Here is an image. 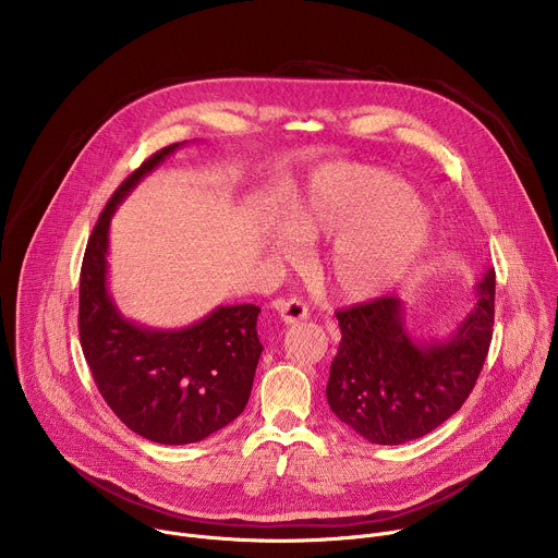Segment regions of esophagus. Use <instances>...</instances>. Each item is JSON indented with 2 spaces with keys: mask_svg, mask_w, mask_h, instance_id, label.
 Returning a JSON list of instances; mask_svg holds the SVG:
<instances>
[{
  "mask_svg": "<svg viewBox=\"0 0 558 558\" xmlns=\"http://www.w3.org/2000/svg\"><path fill=\"white\" fill-rule=\"evenodd\" d=\"M274 306H276V311L280 313V317H282L287 325L306 320V317H308V306L300 298H278L274 302Z\"/></svg>",
  "mask_w": 558,
  "mask_h": 558,
  "instance_id": "34e87169",
  "label": "esophagus"
}]
</instances>
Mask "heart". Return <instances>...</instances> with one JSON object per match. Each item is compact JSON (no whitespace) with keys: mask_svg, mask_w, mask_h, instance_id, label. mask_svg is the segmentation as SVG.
Returning a JSON list of instances; mask_svg holds the SVG:
<instances>
[{"mask_svg":"<svg viewBox=\"0 0 558 558\" xmlns=\"http://www.w3.org/2000/svg\"><path fill=\"white\" fill-rule=\"evenodd\" d=\"M298 241L336 235L323 278L347 300L381 293L404 278L433 243L430 216L415 192L379 170L333 166L317 174L284 220ZM278 250L293 245L282 238Z\"/></svg>","mask_w":558,"mask_h":558,"instance_id":"heart-1","label":"heart"}]
</instances>
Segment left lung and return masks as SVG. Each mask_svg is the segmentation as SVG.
<instances>
[{
	"label": "left lung",
	"instance_id": "1",
	"mask_svg": "<svg viewBox=\"0 0 558 558\" xmlns=\"http://www.w3.org/2000/svg\"><path fill=\"white\" fill-rule=\"evenodd\" d=\"M495 269L476 284V306L444 342H415L397 295L336 311L342 340L331 362V411L373 444L420 439L454 415L480 377L495 325Z\"/></svg>",
	"mask_w": 558,
	"mask_h": 558
}]
</instances>
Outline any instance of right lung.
I'll return each instance as SVG.
<instances>
[{"label": "right lung", "mask_w": 558, "mask_h": 558, "mask_svg": "<svg viewBox=\"0 0 558 558\" xmlns=\"http://www.w3.org/2000/svg\"><path fill=\"white\" fill-rule=\"evenodd\" d=\"M177 147L151 154L117 187L88 238L78 278V338L101 397L130 430L168 446L201 441L241 415L263 353L256 304L218 306L187 329L156 331L125 320L108 293L110 218Z\"/></svg>", "instance_id": "add662e5"}]
</instances>
